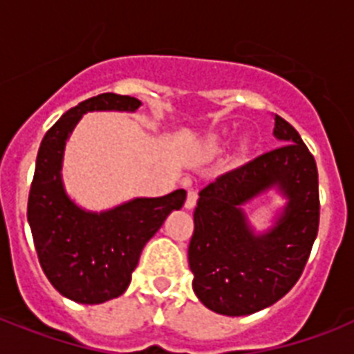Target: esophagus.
I'll return each instance as SVG.
<instances>
[{"label":"esophagus","instance_id":"34e87169","mask_svg":"<svg viewBox=\"0 0 354 354\" xmlns=\"http://www.w3.org/2000/svg\"><path fill=\"white\" fill-rule=\"evenodd\" d=\"M196 200H198V193L194 189H189L187 198H185V209H193L196 205Z\"/></svg>","mask_w":354,"mask_h":354}]
</instances>
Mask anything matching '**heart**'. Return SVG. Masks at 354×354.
<instances>
[{
    "instance_id": "b5f03b06",
    "label": "heart",
    "mask_w": 354,
    "mask_h": 354,
    "mask_svg": "<svg viewBox=\"0 0 354 354\" xmlns=\"http://www.w3.org/2000/svg\"><path fill=\"white\" fill-rule=\"evenodd\" d=\"M221 143H222V136H211L209 139H207V149H211V150H216L218 149V147H221Z\"/></svg>"
}]
</instances>
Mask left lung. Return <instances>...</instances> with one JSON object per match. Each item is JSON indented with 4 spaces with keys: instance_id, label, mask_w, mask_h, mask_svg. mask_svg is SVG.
Segmentation results:
<instances>
[{
    "instance_id": "8db88e82",
    "label": "left lung",
    "mask_w": 354,
    "mask_h": 354,
    "mask_svg": "<svg viewBox=\"0 0 354 354\" xmlns=\"http://www.w3.org/2000/svg\"><path fill=\"white\" fill-rule=\"evenodd\" d=\"M281 147L248 161L200 191L189 244L193 290L224 316H248L274 305L296 285L318 235V169L296 128L274 115ZM275 188L287 200L264 232L241 207Z\"/></svg>"
}]
</instances>
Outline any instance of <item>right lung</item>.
Segmentation results:
<instances>
[{
	"instance_id": "obj_1",
	"label": "right lung",
	"mask_w": 354,
	"mask_h": 354,
	"mask_svg": "<svg viewBox=\"0 0 354 354\" xmlns=\"http://www.w3.org/2000/svg\"><path fill=\"white\" fill-rule=\"evenodd\" d=\"M139 106L136 97L101 93L68 110L41 139L27 221L44 274L71 301L99 305L121 296L145 244L187 196L183 189H176L158 198H132L112 209L88 211L66 191L64 150L82 115L136 112Z\"/></svg>"
}]
</instances>
